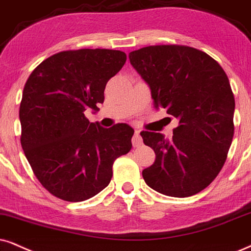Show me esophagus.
Returning a JSON list of instances; mask_svg holds the SVG:
<instances>
[{
    "label": "esophagus",
    "mask_w": 251,
    "mask_h": 251,
    "mask_svg": "<svg viewBox=\"0 0 251 251\" xmlns=\"http://www.w3.org/2000/svg\"><path fill=\"white\" fill-rule=\"evenodd\" d=\"M132 144L133 147H139V146L142 145V138L140 135V131H135L134 135L132 138Z\"/></svg>",
    "instance_id": "1"
}]
</instances>
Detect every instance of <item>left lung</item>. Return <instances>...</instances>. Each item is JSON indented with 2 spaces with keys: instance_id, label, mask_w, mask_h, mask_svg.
I'll list each match as a JSON object with an SVG mask.
<instances>
[{
  "instance_id": "obj_1",
  "label": "left lung",
  "mask_w": 251,
  "mask_h": 251,
  "mask_svg": "<svg viewBox=\"0 0 251 251\" xmlns=\"http://www.w3.org/2000/svg\"><path fill=\"white\" fill-rule=\"evenodd\" d=\"M131 65L147 82L155 107L178 120L173 139L142 131L156 158L142 171L148 186L170 197H190L213 182L234 135L235 100L226 73L202 50L155 45L133 50Z\"/></svg>"
}]
</instances>
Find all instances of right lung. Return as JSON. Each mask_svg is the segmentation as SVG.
Returning <instances> with one entry per match:
<instances>
[{"instance_id":"right-lung-1","label":"right lung","mask_w":251,"mask_h":251,"mask_svg":"<svg viewBox=\"0 0 251 251\" xmlns=\"http://www.w3.org/2000/svg\"><path fill=\"white\" fill-rule=\"evenodd\" d=\"M122 50H63L28 76L20 106L21 144L41 185L66 201H83L109 185L116 158L132 148L127 124L104 128L85 110H100L104 89L126 62Z\"/></svg>"}]
</instances>
